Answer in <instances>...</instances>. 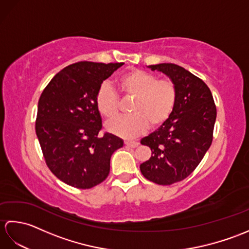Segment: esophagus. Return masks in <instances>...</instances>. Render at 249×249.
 Here are the masks:
<instances>
[{
  "label": "esophagus",
  "mask_w": 249,
  "mask_h": 249,
  "mask_svg": "<svg viewBox=\"0 0 249 249\" xmlns=\"http://www.w3.org/2000/svg\"><path fill=\"white\" fill-rule=\"evenodd\" d=\"M138 142H136V141H125V145L126 146H128V147H136V146H138Z\"/></svg>",
  "instance_id": "obj_1"
}]
</instances>
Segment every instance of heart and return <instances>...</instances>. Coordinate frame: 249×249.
Wrapping results in <instances>:
<instances>
[{"label": "heart", "instance_id": "heart-1", "mask_svg": "<svg viewBox=\"0 0 249 249\" xmlns=\"http://www.w3.org/2000/svg\"><path fill=\"white\" fill-rule=\"evenodd\" d=\"M118 87L125 97H134L129 107L131 115L107 126L110 133L122 138H135L144 133L147 127L158 128L170 118L176 107V84L168 79H158L155 73L130 70L118 79ZM95 105L100 115L107 121H112L119 115L118 94L107 83L97 89Z\"/></svg>", "mask_w": 249, "mask_h": 249}]
</instances>
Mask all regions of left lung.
I'll list each match as a JSON object with an SVG mask.
<instances>
[{"mask_svg":"<svg viewBox=\"0 0 249 249\" xmlns=\"http://www.w3.org/2000/svg\"><path fill=\"white\" fill-rule=\"evenodd\" d=\"M165 73L176 84L177 104L165 123L141 139L152 155L140 165L141 173L158 185L186 178L202 160L213 140L216 106L209 87L185 68L172 64L147 66Z\"/></svg>","mask_w":249,"mask_h":249,"instance_id":"left-lung-1","label":"left lung"}]
</instances>
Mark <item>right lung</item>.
Here are the masks:
<instances>
[{"mask_svg":"<svg viewBox=\"0 0 249 249\" xmlns=\"http://www.w3.org/2000/svg\"><path fill=\"white\" fill-rule=\"evenodd\" d=\"M124 63L78 62L51 79L38 100L36 135L47 166L62 182L88 189L104 182L123 140L99 135L97 89Z\"/></svg>","mask_w":249,"mask_h":249,"instance_id":"obj_1","label":"right lung"}]
</instances>
